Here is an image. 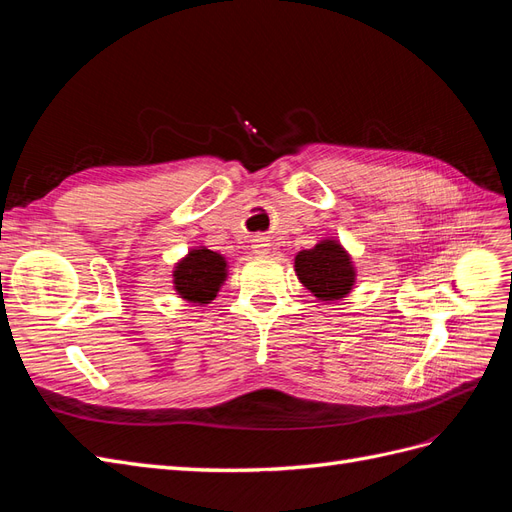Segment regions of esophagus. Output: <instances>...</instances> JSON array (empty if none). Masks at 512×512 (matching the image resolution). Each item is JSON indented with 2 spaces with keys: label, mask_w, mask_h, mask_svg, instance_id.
<instances>
[{
  "label": "esophagus",
  "mask_w": 512,
  "mask_h": 512,
  "mask_svg": "<svg viewBox=\"0 0 512 512\" xmlns=\"http://www.w3.org/2000/svg\"><path fill=\"white\" fill-rule=\"evenodd\" d=\"M252 247H254V252H256V254H265V252L269 250V243H267V239L256 237V239L252 241Z\"/></svg>",
  "instance_id": "esophagus-1"
}]
</instances>
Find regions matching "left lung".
Wrapping results in <instances>:
<instances>
[{"label": "left lung", "instance_id": "left-lung-1", "mask_svg": "<svg viewBox=\"0 0 512 512\" xmlns=\"http://www.w3.org/2000/svg\"><path fill=\"white\" fill-rule=\"evenodd\" d=\"M301 284L318 301H339L354 284V267L346 250L337 241L324 239L312 250H303L294 258Z\"/></svg>", "mask_w": 512, "mask_h": 512}]
</instances>
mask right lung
<instances>
[{"mask_svg":"<svg viewBox=\"0 0 512 512\" xmlns=\"http://www.w3.org/2000/svg\"><path fill=\"white\" fill-rule=\"evenodd\" d=\"M175 290L181 299L192 303H209L215 299L226 280V260L218 252L192 250L175 267Z\"/></svg>","mask_w":512,"mask_h":512,"instance_id":"obj_1","label":"right lung"}]
</instances>
